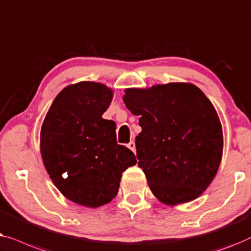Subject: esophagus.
<instances>
[{"label":"esophagus","mask_w":251,"mask_h":251,"mask_svg":"<svg viewBox=\"0 0 251 251\" xmlns=\"http://www.w3.org/2000/svg\"><path fill=\"white\" fill-rule=\"evenodd\" d=\"M127 148H128V149L132 150L133 152H135V143H134L133 141H130L129 143H127Z\"/></svg>","instance_id":"1"}]
</instances>
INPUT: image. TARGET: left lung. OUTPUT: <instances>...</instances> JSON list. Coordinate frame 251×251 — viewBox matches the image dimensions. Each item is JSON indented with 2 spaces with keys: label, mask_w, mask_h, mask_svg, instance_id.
<instances>
[{
  "label": "left lung",
  "mask_w": 251,
  "mask_h": 251,
  "mask_svg": "<svg viewBox=\"0 0 251 251\" xmlns=\"http://www.w3.org/2000/svg\"><path fill=\"white\" fill-rule=\"evenodd\" d=\"M142 130L135 139L139 167L153 196L175 206L199 197L213 181L223 153L214 105L191 83L126 89L123 98Z\"/></svg>",
  "instance_id": "1"
}]
</instances>
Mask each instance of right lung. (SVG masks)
Segmentation results:
<instances>
[{
    "instance_id": "obj_1",
    "label": "right lung",
    "mask_w": 251,
    "mask_h": 251,
    "mask_svg": "<svg viewBox=\"0 0 251 251\" xmlns=\"http://www.w3.org/2000/svg\"><path fill=\"white\" fill-rule=\"evenodd\" d=\"M114 92L79 82L56 95L41 128V154L50 178L67 199L97 208L117 196L123 172L136 164L116 140L114 121L102 118Z\"/></svg>"
}]
</instances>
